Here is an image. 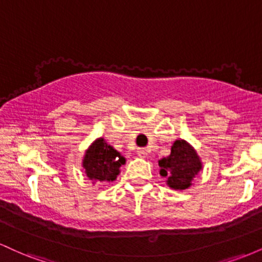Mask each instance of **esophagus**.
Listing matches in <instances>:
<instances>
[{
  "mask_svg": "<svg viewBox=\"0 0 262 262\" xmlns=\"http://www.w3.org/2000/svg\"><path fill=\"white\" fill-rule=\"evenodd\" d=\"M137 154L139 158H146V156H148V150L145 148H139L137 150Z\"/></svg>",
  "mask_w": 262,
  "mask_h": 262,
  "instance_id": "1",
  "label": "esophagus"
}]
</instances>
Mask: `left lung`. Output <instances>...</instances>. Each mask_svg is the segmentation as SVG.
I'll return each mask as SVG.
<instances>
[{
  "label": "left lung",
  "mask_w": 262,
  "mask_h": 262,
  "mask_svg": "<svg viewBox=\"0 0 262 262\" xmlns=\"http://www.w3.org/2000/svg\"><path fill=\"white\" fill-rule=\"evenodd\" d=\"M160 175L173 189H186L192 185L193 177L202 170V162L196 150L185 140H176L171 146V154L159 161Z\"/></svg>",
  "instance_id": "1"
}]
</instances>
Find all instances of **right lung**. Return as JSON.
I'll list each match as a JSON object with an SVG mask.
<instances>
[{
    "label": "right lung",
    "instance_id": "obj_1",
    "mask_svg": "<svg viewBox=\"0 0 262 262\" xmlns=\"http://www.w3.org/2000/svg\"><path fill=\"white\" fill-rule=\"evenodd\" d=\"M125 159L113 146L108 145L103 138H100L90 146L83 158L82 166L87 177L92 181H114L119 173V167Z\"/></svg>",
    "mask_w": 262,
    "mask_h": 262
}]
</instances>
